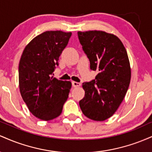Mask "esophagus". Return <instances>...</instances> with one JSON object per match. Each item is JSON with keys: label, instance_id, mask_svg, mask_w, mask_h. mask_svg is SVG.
I'll use <instances>...</instances> for the list:
<instances>
[{"label": "esophagus", "instance_id": "obj_1", "mask_svg": "<svg viewBox=\"0 0 152 152\" xmlns=\"http://www.w3.org/2000/svg\"><path fill=\"white\" fill-rule=\"evenodd\" d=\"M72 86L74 87H78V86H81V83H78V82L72 81Z\"/></svg>", "mask_w": 152, "mask_h": 152}]
</instances>
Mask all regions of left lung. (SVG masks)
Instances as JSON below:
<instances>
[{"label": "left lung", "mask_w": 152, "mask_h": 152, "mask_svg": "<svg viewBox=\"0 0 152 152\" xmlns=\"http://www.w3.org/2000/svg\"><path fill=\"white\" fill-rule=\"evenodd\" d=\"M78 36L91 69L98 73L93 81L83 83L85 96L79 106L86 117L104 121L116 112L129 86L126 50L117 36L105 31H78Z\"/></svg>", "instance_id": "8db88e82"}]
</instances>
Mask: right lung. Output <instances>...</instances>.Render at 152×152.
Here are the masks:
<instances>
[{"label": "right lung", "mask_w": 152, "mask_h": 152, "mask_svg": "<svg viewBox=\"0 0 152 152\" xmlns=\"http://www.w3.org/2000/svg\"><path fill=\"white\" fill-rule=\"evenodd\" d=\"M71 32L49 31L36 36L25 47L18 66L21 96L34 116L50 121L60 116L71 82L51 76Z\"/></svg>", "instance_id": "add662e5"}]
</instances>
